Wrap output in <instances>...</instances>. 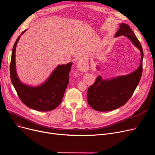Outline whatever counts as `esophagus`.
<instances>
[{
    "label": "esophagus",
    "mask_w": 155,
    "mask_h": 155,
    "mask_svg": "<svg viewBox=\"0 0 155 155\" xmlns=\"http://www.w3.org/2000/svg\"><path fill=\"white\" fill-rule=\"evenodd\" d=\"M79 68H80V69L84 70L88 69V67L87 66H85V65H84L82 64V63H80V64H79Z\"/></svg>",
    "instance_id": "obj_1"
}]
</instances>
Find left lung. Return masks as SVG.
Wrapping results in <instances>:
<instances>
[{
	"label": "left lung",
	"instance_id": "left-lung-1",
	"mask_svg": "<svg viewBox=\"0 0 155 155\" xmlns=\"http://www.w3.org/2000/svg\"><path fill=\"white\" fill-rule=\"evenodd\" d=\"M124 35L141 51V60L140 67L129 75L119 76L110 80L97 77L94 84L87 91V102L94 110L101 112L110 111L124 105L131 98L139 84L143 72V51L139 40L129 26L120 24V28L115 37Z\"/></svg>",
	"mask_w": 155,
	"mask_h": 155
}]
</instances>
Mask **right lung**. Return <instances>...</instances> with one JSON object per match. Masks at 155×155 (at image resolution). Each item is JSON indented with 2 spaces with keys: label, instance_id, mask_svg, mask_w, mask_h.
Segmentation results:
<instances>
[{
  "label": "right lung",
  "instance_id": "obj_1",
  "mask_svg": "<svg viewBox=\"0 0 155 155\" xmlns=\"http://www.w3.org/2000/svg\"><path fill=\"white\" fill-rule=\"evenodd\" d=\"M24 31L22 33L23 34ZM20 36L14 45L11 64L10 76L13 86L21 101L28 107L39 111H50L56 108L62 101L69 82V73L72 63L58 65L50 77L41 85L32 87L23 84L16 73L15 53Z\"/></svg>",
  "mask_w": 155,
  "mask_h": 155
}]
</instances>
